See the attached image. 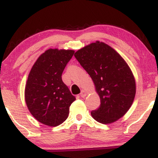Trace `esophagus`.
Wrapping results in <instances>:
<instances>
[{"instance_id":"1","label":"esophagus","mask_w":158,"mask_h":158,"mask_svg":"<svg viewBox=\"0 0 158 158\" xmlns=\"http://www.w3.org/2000/svg\"><path fill=\"white\" fill-rule=\"evenodd\" d=\"M80 96L81 97H85L87 96V92H86V90H81V93H80Z\"/></svg>"}]
</instances>
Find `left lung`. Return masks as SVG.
<instances>
[{
	"instance_id": "1",
	"label": "left lung",
	"mask_w": 158,
	"mask_h": 158,
	"mask_svg": "<svg viewBox=\"0 0 158 158\" xmlns=\"http://www.w3.org/2000/svg\"><path fill=\"white\" fill-rule=\"evenodd\" d=\"M74 56L91 77L100 98V106L91 111L92 117L102 124H110L123 117L136 94L135 77L124 59L99 41L79 49Z\"/></svg>"
}]
</instances>
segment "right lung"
Returning a JSON list of instances; mask_svg holds the SVG:
<instances>
[{
  "label": "right lung",
  "mask_w": 158,
  "mask_h": 158,
  "mask_svg": "<svg viewBox=\"0 0 158 158\" xmlns=\"http://www.w3.org/2000/svg\"><path fill=\"white\" fill-rule=\"evenodd\" d=\"M73 50L50 48L39 56L27 78L24 98L30 114L42 124L55 127L68 118L76 100L61 79Z\"/></svg>",
  "instance_id": "obj_1"
}]
</instances>
